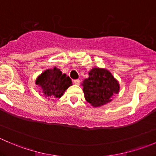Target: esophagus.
I'll list each match as a JSON object with an SVG mask.
<instances>
[{
  "mask_svg": "<svg viewBox=\"0 0 156 156\" xmlns=\"http://www.w3.org/2000/svg\"><path fill=\"white\" fill-rule=\"evenodd\" d=\"M74 83H75V84H77V85H79V84H80V83H81V81H80L79 79L74 80Z\"/></svg>",
  "mask_w": 156,
  "mask_h": 156,
  "instance_id": "obj_1",
  "label": "esophagus"
}]
</instances>
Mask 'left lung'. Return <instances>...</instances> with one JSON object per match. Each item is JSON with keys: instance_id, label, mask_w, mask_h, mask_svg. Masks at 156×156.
Returning <instances> with one entry per match:
<instances>
[{"instance_id": "8db88e82", "label": "left lung", "mask_w": 156, "mask_h": 156, "mask_svg": "<svg viewBox=\"0 0 156 156\" xmlns=\"http://www.w3.org/2000/svg\"><path fill=\"white\" fill-rule=\"evenodd\" d=\"M89 77L81 84L84 98L94 107L106 105L112 100L114 94L120 90L119 83L106 69L93 68Z\"/></svg>"}]
</instances>
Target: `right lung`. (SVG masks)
Instances as JSON below:
<instances>
[{
	"label": "right lung",
	"mask_w": 156,
	"mask_h": 156,
	"mask_svg": "<svg viewBox=\"0 0 156 156\" xmlns=\"http://www.w3.org/2000/svg\"><path fill=\"white\" fill-rule=\"evenodd\" d=\"M35 84L41 89L42 93L48 100L60 98L69 87L72 85V80L66 74H62L56 67L42 72L36 78Z\"/></svg>",
	"instance_id": "obj_1"
}]
</instances>
